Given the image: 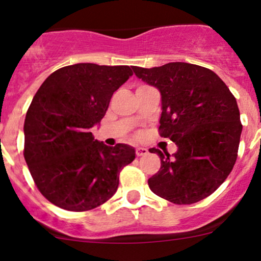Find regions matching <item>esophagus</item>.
<instances>
[{"instance_id":"esophagus-1","label":"esophagus","mask_w":261,"mask_h":261,"mask_svg":"<svg viewBox=\"0 0 261 261\" xmlns=\"http://www.w3.org/2000/svg\"><path fill=\"white\" fill-rule=\"evenodd\" d=\"M147 153H148L147 148H143V147H137L136 148V155H137V157H141V155H145Z\"/></svg>"}]
</instances>
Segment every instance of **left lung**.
Returning <instances> with one entry per match:
<instances>
[{
	"instance_id": "left-lung-1",
	"label": "left lung",
	"mask_w": 261,
	"mask_h": 261,
	"mask_svg": "<svg viewBox=\"0 0 261 261\" xmlns=\"http://www.w3.org/2000/svg\"><path fill=\"white\" fill-rule=\"evenodd\" d=\"M135 74L161 92L160 135L176 152L151 148L161 168L148 179L155 195L190 205L211 195L233 169L242 134L234 95L214 71L187 62L134 66Z\"/></svg>"
}]
</instances>
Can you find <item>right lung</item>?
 Instances as JSON below:
<instances>
[{
    "label": "right lung",
    "mask_w": 261,
    "mask_h": 261,
    "mask_svg": "<svg viewBox=\"0 0 261 261\" xmlns=\"http://www.w3.org/2000/svg\"><path fill=\"white\" fill-rule=\"evenodd\" d=\"M130 76L128 66L76 64L53 72L35 93L24 120V158L39 191L54 205L88 211L115 194L135 149L109 147L91 128Z\"/></svg>",
    "instance_id": "add662e5"
}]
</instances>
